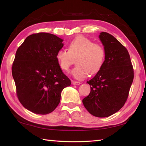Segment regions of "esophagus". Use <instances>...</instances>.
Listing matches in <instances>:
<instances>
[{
    "instance_id": "1",
    "label": "esophagus",
    "mask_w": 146,
    "mask_h": 146,
    "mask_svg": "<svg viewBox=\"0 0 146 146\" xmlns=\"http://www.w3.org/2000/svg\"><path fill=\"white\" fill-rule=\"evenodd\" d=\"M80 84L81 82H79V81H74V80L72 81V84L73 85H79Z\"/></svg>"
}]
</instances>
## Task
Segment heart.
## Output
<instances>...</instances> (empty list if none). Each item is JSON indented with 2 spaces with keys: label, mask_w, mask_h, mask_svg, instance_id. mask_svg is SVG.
I'll return each instance as SVG.
<instances>
[{
  "label": "heart",
  "mask_w": 146,
  "mask_h": 146,
  "mask_svg": "<svg viewBox=\"0 0 146 146\" xmlns=\"http://www.w3.org/2000/svg\"><path fill=\"white\" fill-rule=\"evenodd\" d=\"M68 50H58L56 55V60L62 70L68 71L75 59L76 65L71 74L76 78H84L88 73L94 74L102 67L106 56L104 49L85 36L73 39L69 44Z\"/></svg>",
  "instance_id": "b5f03b06"
}]
</instances>
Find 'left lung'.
Masks as SVG:
<instances>
[{"instance_id":"obj_1","label":"left lung","mask_w":146,"mask_h":146,"mask_svg":"<svg viewBox=\"0 0 146 146\" xmlns=\"http://www.w3.org/2000/svg\"><path fill=\"white\" fill-rule=\"evenodd\" d=\"M105 60L94 77L87 82L89 95L82 100L88 112L97 117H108L117 113L126 102L134 78V71L127 49L110 33L102 32Z\"/></svg>"}]
</instances>
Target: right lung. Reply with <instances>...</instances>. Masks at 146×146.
<instances>
[{"instance_id":"right-lung-1","label":"right lung","mask_w":146,"mask_h":146,"mask_svg":"<svg viewBox=\"0 0 146 146\" xmlns=\"http://www.w3.org/2000/svg\"><path fill=\"white\" fill-rule=\"evenodd\" d=\"M62 42L55 35L35 33L17 50L12 75L17 97L24 108L36 114L53 111L60 103L62 91L71 85L56 58Z\"/></svg>"}]
</instances>
